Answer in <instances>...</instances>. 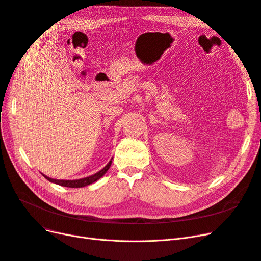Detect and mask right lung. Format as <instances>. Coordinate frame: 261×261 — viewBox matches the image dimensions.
Returning a JSON list of instances; mask_svg holds the SVG:
<instances>
[{
    "instance_id": "add662e5",
    "label": "right lung",
    "mask_w": 261,
    "mask_h": 261,
    "mask_svg": "<svg viewBox=\"0 0 261 261\" xmlns=\"http://www.w3.org/2000/svg\"><path fill=\"white\" fill-rule=\"evenodd\" d=\"M111 163L112 161H110L106 167L102 169L101 171H99L98 173H96V174H93L91 176H88V177H85V178H81V179H74V180H64V179H53V178H50L48 176L43 175L46 179L52 181V183H55L58 185H61V186H65V187H72V188H77V187H84V186H87V185H90L92 183H94V181L98 180L100 177L103 176L107 171L110 169V167H111Z\"/></svg>"
}]
</instances>
